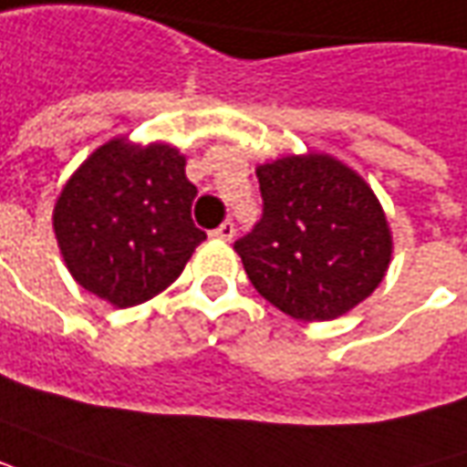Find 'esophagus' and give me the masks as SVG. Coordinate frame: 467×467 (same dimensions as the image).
Here are the masks:
<instances>
[{
    "label": "esophagus",
    "mask_w": 467,
    "mask_h": 467,
    "mask_svg": "<svg viewBox=\"0 0 467 467\" xmlns=\"http://www.w3.org/2000/svg\"><path fill=\"white\" fill-rule=\"evenodd\" d=\"M212 234H214L217 240H224V243H230V240L234 237V224H233V222H222L220 227H217V230H214Z\"/></svg>",
    "instance_id": "esophagus-1"
}]
</instances>
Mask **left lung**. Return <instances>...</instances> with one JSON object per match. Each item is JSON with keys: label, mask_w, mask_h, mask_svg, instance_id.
<instances>
[{"label": "left lung", "mask_w": 467, "mask_h": 467, "mask_svg": "<svg viewBox=\"0 0 467 467\" xmlns=\"http://www.w3.org/2000/svg\"><path fill=\"white\" fill-rule=\"evenodd\" d=\"M263 217L234 243L260 296L301 322L366 301L389 271L393 237L368 181L335 155H284L255 168Z\"/></svg>", "instance_id": "1"}]
</instances>
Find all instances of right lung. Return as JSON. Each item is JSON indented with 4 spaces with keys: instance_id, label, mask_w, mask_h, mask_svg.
Listing matches in <instances>:
<instances>
[{
    "instance_id": "add662e5",
    "label": "right lung",
    "mask_w": 467,
    "mask_h": 467,
    "mask_svg": "<svg viewBox=\"0 0 467 467\" xmlns=\"http://www.w3.org/2000/svg\"><path fill=\"white\" fill-rule=\"evenodd\" d=\"M186 155L112 138L63 183L53 207L60 255L78 286L127 309L168 288L207 234L192 220Z\"/></svg>"
}]
</instances>
